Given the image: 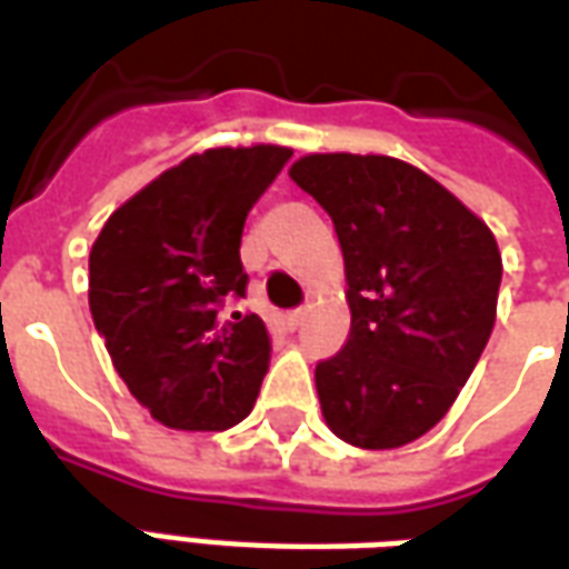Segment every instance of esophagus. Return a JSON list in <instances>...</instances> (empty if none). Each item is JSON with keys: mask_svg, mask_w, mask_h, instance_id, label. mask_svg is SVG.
<instances>
[{"mask_svg": "<svg viewBox=\"0 0 569 569\" xmlns=\"http://www.w3.org/2000/svg\"><path fill=\"white\" fill-rule=\"evenodd\" d=\"M305 317H308V310L305 308H296L286 313V329H298L301 322H305Z\"/></svg>", "mask_w": 569, "mask_h": 569, "instance_id": "obj_1", "label": "esophagus"}]
</instances>
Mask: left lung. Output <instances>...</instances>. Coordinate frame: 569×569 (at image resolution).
Segmentation results:
<instances>
[{
  "label": "left lung",
  "mask_w": 569,
  "mask_h": 569,
  "mask_svg": "<svg viewBox=\"0 0 569 569\" xmlns=\"http://www.w3.org/2000/svg\"><path fill=\"white\" fill-rule=\"evenodd\" d=\"M289 176L329 212L345 252L350 338L317 362L326 423L369 451L420 439L488 345L497 240L432 176L387 154H308Z\"/></svg>",
  "instance_id": "left-lung-1"
}]
</instances>
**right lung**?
Here are the masks:
<instances>
[{
	"label": "right lung",
	"instance_id": "right-lung-1",
	"mask_svg": "<svg viewBox=\"0 0 569 569\" xmlns=\"http://www.w3.org/2000/svg\"><path fill=\"white\" fill-rule=\"evenodd\" d=\"M289 158L283 146L191 154L118 207L93 243V326L163 427L219 432L256 406L271 335L256 313L228 308L247 296L249 210Z\"/></svg>",
	"mask_w": 569,
	"mask_h": 569
}]
</instances>
